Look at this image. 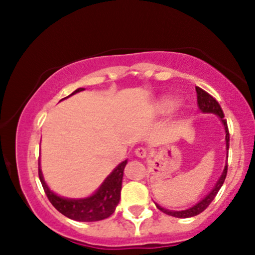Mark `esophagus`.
<instances>
[{
	"label": "esophagus",
	"instance_id": "esophagus-1",
	"mask_svg": "<svg viewBox=\"0 0 255 255\" xmlns=\"http://www.w3.org/2000/svg\"><path fill=\"white\" fill-rule=\"evenodd\" d=\"M135 154H136V156L138 157H146L147 156V149L143 147H138L135 149Z\"/></svg>",
	"mask_w": 255,
	"mask_h": 255
}]
</instances>
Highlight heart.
Here are the masks:
<instances>
[{"mask_svg":"<svg viewBox=\"0 0 255 255\" xmlns=\"http://www.w3.org/2000/svg\"><path fill=\"white\" fill-rule=\"evenodd\" d=\"M162 107L165 109H172L174 107V102L172 100H165V101L162 102Z\"/></svg>","mask_w":255,"mask_h":255,"instance_id":"b5f03b06","label":"heart"}]
</instances>
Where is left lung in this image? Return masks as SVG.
<instances>
[{
	"instance_id": "1",
	"label": "left lung",
	"mask_w": 255,
	"mask_h": 255,
	"mask_svg": "<svg viewBox=\"0 0 255 255\" xmlns=\"http://www.w3.org/2000/svg\"><path fill=\"white\" fill-rule=\"evenodd\" d=\"M195 90H196V98H198V106H199L200 111H201L202 113H213V114L218 115V117L220 118L222 124H224L225 130H226V148L228 150V148H230V131H228L227 121L225 120L224 112H222L220 105L218 104V101L213 98V96H211L208 93H206L205 90L199 88V87H195ZM227 167H228L227 165L225 166V169H224V172H222V175L220 176V179L218 180L217 185L214 186V188L212 189V191L209 192L208 194L201 200V201L198 202L195 206H193L192 208L185 209V211H169V209L162 208L159 205H156V207L159 208L161 212H163L165 214H168V215H170V217H175V218H191V217H195V215L200 214L201 212H204L205 209L208 207L209 204H211V202L214 200L215 196H217L219 189L221 188L222 183H224L225 179H226Z\"/></svg>"
}]
</instances>
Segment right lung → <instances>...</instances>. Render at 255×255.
I'll use <instances>...</instances> for the list:
<instances>
[{
  "label": "right lung",
  "mask_w": 255,
  "mask_h": 255,
  "mask_svg": "<svg viewBox=\"0 0 255 255\" xmlns=\"http://www.w3.org/2000/svg\"><path fill=\"white\" fill-rule=\"evenodd\" d=\"M82 90H85V88L76 89L72 95ZM126 165H127V160L121 162L109 174L94 194L86 199H64L51 192L43 180V175L40 169V160H38V178L50 204L64 217L76 221H100L111 217L120 201L122 176H124Z\"/></svg>",
  "instance_id": "right-lung-1"
}]
</instances>
